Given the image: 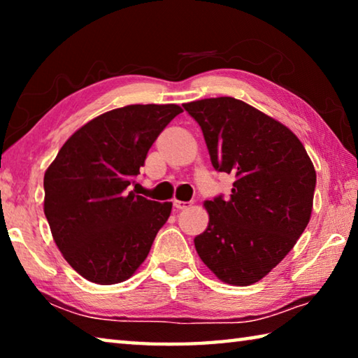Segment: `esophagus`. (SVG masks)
<instances>
[{"label": "esophagus", "instance_id": "esophagus-1", "mask_svg": "<svg viewBox=\"0 0 358 358\" xmlns=\"http://www.w3.org/2000/svg\"><path fill=\"white\" fill-rule=\"evenodd\" d=\"M192 205V202H183V201H173V207L177 210H186L189 208Z\"/></svg>", "mask_w": 358, "mask_h": 358}]
</instances>
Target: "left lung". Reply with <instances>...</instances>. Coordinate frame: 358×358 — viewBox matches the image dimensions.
Here are the masks:
<instances>
[{"mask_svg":"<svg viewBox=\"0 0 358 358\" xmlns=\"http://www.w3.org/2000/svg\"><path fill=\"white\" fill-rule=\"evenodd\" d=\"M215 171L235 175L229 199L205 202L210 222L194 238L221 281L250 286L270 273L310 222L316 171L292 131L235 98L185 104Z\"/></svg>","mask_w":358,"mask_h":358,"instance_id":"left-lung-1","label":"left lung"}]
</instances>
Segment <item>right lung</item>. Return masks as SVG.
Wrapping results in <instances>:
<instances>
[{
  "mask_svg": "<svg viewBox=\"0 0 358 358\" xmlns=\"http://www.w3.org/2000/svg\"><path fill=\"white\" fill-rule=\"evenodd\" d=\"M136 104L99 115L74 132L44 175V213L68 264L96 284L126 281L147 259L172 211L131 191L148 150L181 113Z\"/></svg>",
  "mask_w": 358,
  "mask_h": 358,
  "instance_id": "add662e5",
  "label": "right lung"
}]
</instances>
